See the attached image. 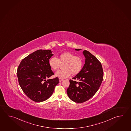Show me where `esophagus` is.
<instances>
[{"label":"esophagus","mask_w":131,"mask_h":131,"mask_svg":"<svg viewBox=\"0 0 131 131\" xmlns=\"http://www.w3.org/2000/svg\"><path fill=\"white\" fill-rule=\"evenodd\" d=\"M63 79H61V78H59V82H61V81H63Z\"/></svg>","instance_id":"1"}]
</instances>
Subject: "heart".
Listing matches in <instances>:
<instances>
[{"instance_id": "b5f03b06", "label": "heart", "mask_w": 131, "mask_h": 131, "mask_svg": "<svg viewBox=\"0 0 131 131\" xmlns=\"http://www.w3.org/2000/svg\"><path fill=\"white\" fill-rule=\"evenodd\" d=\"M63 70H60L55 74L56 77L60 78H66L70 75L78 74L83 67L82 59L70 52H65L58 56V59L52 57L49 60L48 64L52 70H56L59 69L61 64H63Z\"/></svg>"}]
</instances>
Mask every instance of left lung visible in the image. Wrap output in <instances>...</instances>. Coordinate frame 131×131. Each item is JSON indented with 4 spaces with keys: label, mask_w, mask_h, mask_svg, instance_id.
I'll return each mask as SVG.
<instances>
[{
    "label": "left lung",
    "mask_w": 131,
    "mask_h": 131,
    "mask_svg": "<svg viewBox=\"0 0 131 131\" xmlns=\"http://www.w3.org/2000/svg\"><path fill=\"white\" fill-rule=\"evenodd\" d=\"M79 51L81 49H75ZM83 54L85 62L81 72L70 80L67 94L72 101L82 103L91 98L98 91L103 80L104 73L101 63L89 51ZM75 80H78V82Z\"/></svg>",
    "instance_id": "8db88e82"
}]
</instances>
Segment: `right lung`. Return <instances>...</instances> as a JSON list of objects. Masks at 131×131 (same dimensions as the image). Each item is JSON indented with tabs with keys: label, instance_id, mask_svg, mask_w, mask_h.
<instances>
[{
	"label": "right lung",
	"instance_id": "right-lung-1",
	"mask_svg": "<svg viewBox=\"0 0 131 131\" xmlns=\"http://www.w3.org/2000/svg\"><path fill=\"white\" fill-rule=\"evenodd\" d=\"M50 50L40 49L23 59L17 69L19 84L24 93L36 102L44 101L49 98L58 78L48 79L54 75L49 66V60L53 54Z\"/></svg>",
	"mask_w": 131,
	"mask_h": 131
}]
</instances>
